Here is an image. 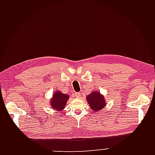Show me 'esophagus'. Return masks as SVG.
Instances as JSON below:
<instances>
[{"label": "esophagus", "instance_id": "34e87169", "mask_svg": "<svg viewBox=\"0 0 155 155\" xmlns=\"http://www.w3.org/2000/svg\"><path fill=\"white\" fill-rule=\"evenodd\" d=\"M74 95L76 97L80 98L81 97V93H79V92H76V93H74Z\"/></svg>", "mask_w": 155, "mask_h": 155}]
</instances>
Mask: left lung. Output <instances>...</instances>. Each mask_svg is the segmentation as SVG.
Wrapping results in <instances>:
<instances>
[{
	"label": "left lung",
	"mask_w": 155,
	"mask_h": 155,
	"mask_svg": "<svg viewBox=\"0 0 155 155\" xmlns=\"http://www.w3.org/2000/svg\"><path fill=\"white\" fill-rule=\"evenodd\" d=\"M87 99L91 108L95 112L102 109L106 105L104 98L99 92H93L89 95H87Z\"/></svg>",
	"instance_id": "obj_1"
}]
</instances>
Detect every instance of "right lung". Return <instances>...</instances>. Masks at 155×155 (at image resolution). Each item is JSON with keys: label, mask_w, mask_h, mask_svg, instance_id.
<instances>
[{"label": "right lung", "mask_w": 155, "mask_h": 155, "mask_svg": "<svg viewBox=\"0 0 155 155\" xmlns=\"http://www.w3.org/2000/svg\"><path fill=\"white\" fill-rule=\"evenodd\" d=\"M68 98V95L62 94L61 93V91H57L53 94V97L51 100V106L55 110H62L64 108Z\"/></svg>", "instance_id": "obj_1"}]
</instances>
